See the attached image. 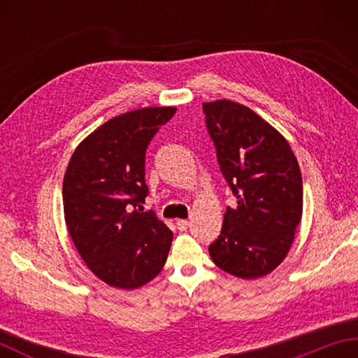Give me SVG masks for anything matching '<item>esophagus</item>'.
Returning <instances> with one entry per match:
<instances>
[{
  "label": "esophagus",
  "instance_id": "esophagus-1",
  "mask_svg": "<svg viewBox=\"0 0 358 358\" xmlns=\"http://www.w3.org/2000/svg\"><path fill=\"white\" fill-rule=\"evenodd\" d=\"M187 227H189V222H187V220H177V229H178V231L183 232V231L187 229Z\"/></svg>",
  "mask_w": 358,
  "mask_h": 358
}]
</instances>
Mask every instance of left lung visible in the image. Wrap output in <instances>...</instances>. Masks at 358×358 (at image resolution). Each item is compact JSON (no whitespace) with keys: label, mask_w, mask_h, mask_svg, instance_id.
Here are the masks:
<instances>
[{"label":"left lung","mask_w":358,"mask_h":358,"mask_svg":"<svg viewBox=\"0 0 358 358\" xmlns=\"http://www.w3.org/2000/svg\"><path fill=\"white\" fill-rule=\"evenodd\" d=\"M224 180L237 196L209 245L220 269L258 278L283 262L301 220L300 166L285 136L254 110L229 100L203 104Z\"/></svg>","instance_id":"obj_1"}]
</instances>
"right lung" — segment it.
Instances as JSON below:
<instances>
[{"label": "right lung", "mask_w": 358, "mask_h": 358, "mask_svg": "<svg viewBox=\"0 0 358 358\" xmlns=\"http://www.w3.org/2000/svg\"><path fill=\"white\" fill-rule=\"evenodd\" d=\"M175 108H144L106 121L80 143L63 181L64 218L87 268L109 286L136 289L163 269L172 231L143 212L149 143Z\"/></svg>", "instance_id": "1"}]
</instances>
